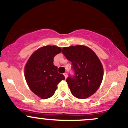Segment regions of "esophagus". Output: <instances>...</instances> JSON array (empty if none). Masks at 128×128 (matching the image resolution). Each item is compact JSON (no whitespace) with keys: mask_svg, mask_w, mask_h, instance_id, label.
Instances as JSON below:
<instances>
[{"mask_svg":"<svg viewBox=\"0 0 128 128\" xmlns=\"http://www.w3.org/2000/svg\"><path fill=\"white\" fill-rule=\"evenodd\" d=\"M63 75H64V76H65V78H66V77H67V76H68V74L66 72H65V74H63Z\"/></svg>","mask_w":128,"mask_h":128,"instance_id":"34e87169","label":"esophagus"}]
</instances>
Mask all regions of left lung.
<instances>
[{
  "label": "left lung",
  "mask_w": 128,
  "mask_h": 128,
  "mask_svg": "<svg viewBox=\"0 0 128 128\" xmlns=\"http://www.w3.org/2000/svg\"><path fill=\"white\" fill-rule=\"evenodd\" d=\"M62 53L72 62L74 76L66 78L71 93L84 99L93 95L99 88L103 78V66L96 53L82 45L65 47Z\"/></svg>",
  "instance_id": "left-lung-1"
}]
</instances>
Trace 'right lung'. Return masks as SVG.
I'll use <instances>...</instances> for the list:
<instances>
[{"label":"right lung","mask_w":128,"mask_h":128,"mask_svg":"<svg viewBox=\"0 0 128 128\" xmlns=\"http://www.w3.org/2000/svg\"><path fill=\"white\" fill-rule=\"evenodd\" d=\"M61 48L46 46L35 51L29 58L24 69L25 78L32 92L42 99L53 96L57 85L65 79L53 65L54 56L61 53Z\"/></svg>","instance_id":"1"}]
</instances>
